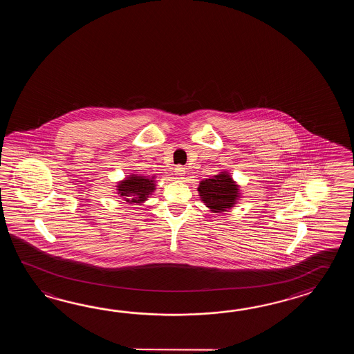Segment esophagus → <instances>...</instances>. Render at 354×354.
Wrapping results in <instances>:
<instances>
[{"mask_svg": "<svg viewBox=\"0 0 354 354\" xmlns=\"http://www.w3.org/2000/svg\"><path fill=\"white\" fill-rule=\"evenodd\" d=\"M174 172H176V176H177V178H178V180H183L187 171H186V168H185V167L177 166L176 167V171H174Z\"/></svg>", "mask_w": 354, "mask_h": 354, "instance_id": "obj_1", "label": "esophagus"}]
</instances>
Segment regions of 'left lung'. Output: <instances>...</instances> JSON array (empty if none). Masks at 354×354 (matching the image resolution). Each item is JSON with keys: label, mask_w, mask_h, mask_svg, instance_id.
<instances>
[{"label": "left lung", "mask_w": 354, "mask_h": 354, "mask_svg": "<svg viewBox=\"0 0 354 354\" xmlns=\"http://www.w3.org/2000/svg\"><path fill=\"white\" fill-rule=\"evenodd\" d=\"M200 198L211 212H223L230 210L241 198L239 185L227 172L212 176L200 182L197 188Z\"/></svg>", "instance_id": "1"}]
</instances>
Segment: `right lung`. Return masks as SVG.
Masks as SVG:
<instances>
[{
    "mask_svg": "<svg viewBox=\"0 0 354 354\" xmlns=\"http://www.w3.org/2000/svg\"><path fill=\"white\" fill-rule=\"evenodd\" d=\"M156 178L143 174H130L116 185L118 195L128 203L140 205L148 200L156 189Z\"/></svg>",
    "mask_w": 354,
    "mask_h": 354,
    "instance_id": "add662e5",
    "label": "right lung"
}]
</instances>
